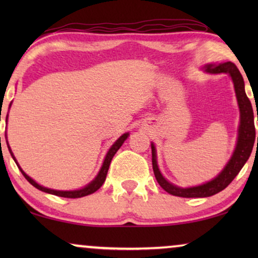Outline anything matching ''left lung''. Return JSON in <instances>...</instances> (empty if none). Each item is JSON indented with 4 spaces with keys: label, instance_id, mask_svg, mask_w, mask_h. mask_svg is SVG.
<instances>
[{
    "label": "left lung",
    "instance_id": "1",
    "mask_svg": "<svg viewBox=\"0 0 258 258\" xmlns=\"http://www.w3.org/2000/svg\"><path fill=\"white\" fill-rule=\"evenodd\" d=\"M204 72L209 74H229L231 76L232 82H234V88L236 97H237V103L239 108V126H238V137L234 154L229 162L225 165L223 170L218 174L216 177L211 181L204 183V184L191 186V188H179L168 182L161 174L160 169L157 165L156 160V149H155L154 143H151V155H153V169L155 177H156L158 184L163 188L165 191L171 194L174 196L178 197H209L215 194L222 191L230 184L245 162L248 161L251 154L253 143L256 141V130L255 123H253V111L251 107V102L246 96L244 90V81L234 63L225 62L218 63V64H207L204 67ZM258 119V115H257ZM258 144V137H257Z\"/></svg>",
    "mask_w": 258,
    "mask_h": 258
}]
</instances>
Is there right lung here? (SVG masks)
<instances>
[{
    "label": "right lung",
    "instance_id": "add662e5",
    "mask_svg": "<svg viewBox=\"0 0 258 258\" xmlns=\"http://www.w3.org/2000/svg\"><path fill=\"white\" fill-rule=\"evenodd\" d=\"M10 105H12V103H10ZM9 105V107H10ZM7 119H8V115H7ZM7 136V135H6ZM129 136V133H125L123 134V135L119 137V139L116 141V142L112 144L110 149H109V151L107 153V155H105V158H104V162L103 164H102L101 167V170L98 171V174L96 177H95L93 181H91L89 184H87L84 188L82 189H79V190H67V191H63V190H54V189H49V188H45V186H42L38 184V183H36L34 181L33 178L29 177L26 172H24L22 169H21V167L19 165V163H17L16 158L15 156H14L13 151L12 149H10L9 144H8V149H9V153L10 155H12V157L14 158V161L16 162L17 167H19V169L21 170V172H22V175L26 177V179L28 182L30 183L31 185H34L35 188L41 190V191H44V192H48V194H51V195H56V196H61V197H67V199H79V197H83V196H88L90 195V194H93L96 191V190H98L102 186V184H103L104 181H105V177H107V174H108V169H109V165H110V162L112 160V157H114V155L116 154V151H117L119 148H121V146L123 143H124V141L128 139Z\"/></svg>",
    "mask_w": 258,
    "mask_h": 258
}]
</instances>
